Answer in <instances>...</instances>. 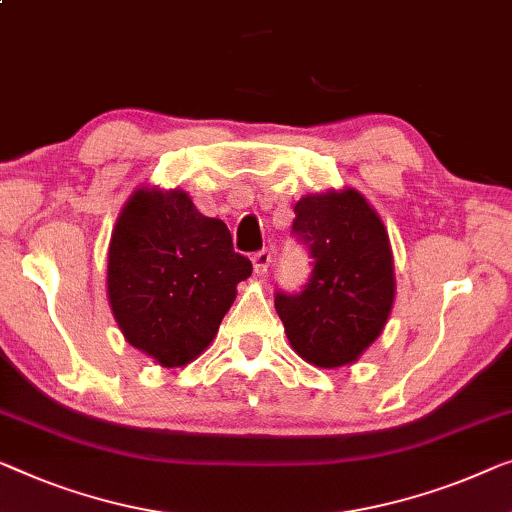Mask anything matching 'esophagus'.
Wrapping results in <instances>:
<instances>
[{"instance_id": "obj_1", "label": "esophagus", "mask_w": 512, "mask_h": 512, "mask_svg": "<svg viewBox=\"0 0 512 512\" xmlns=\"http://www.w3.org/2000/svg\"><path fill=\"white\" fill-rule=\"evenodd\" d=\"M251 263H254V272L256 274H265V272H268V268H270V263H272V254H270L268 249L256 251V254L251 256Z\"/></svg>"}]
</instances>
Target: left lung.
<instances>
[{"label":"left lung","mask_w":512,"mask_h":512,"mask_svg":"<svg viewBox=\"0 0 512 512\" xmlns=\"http://www.w3.org/2000/svg\"><path fill=\"white\" fill-rule=\"evenodd\" d=\"M291 233L309 251L311 274L302 291L274 293L288 342L316 367L351 365L381 335L395 300L383 221L355 189L328 191L295 203Z\"/></svg>","instance_id":"1"}]
</instances>
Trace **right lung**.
<instances>
[{
    "mask_svg": "<svg viewBox=\"0 0 512 512\" xmlns=\"http://www.w3.org/2000/svg\"><path fill=\"white\" fill-rule=\"evenodd\" d=\"M251 261L224 221L203 217L184 191L138 189L108 249V298L131 346L164 367L196 360L217 335Z\"/></svg>",
    "mask_w": 512,
    "mask_h": 512,
    "instance_id": "obj_1",
    "label": "right lung"
}]
</instances>
